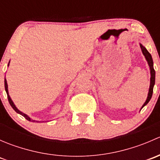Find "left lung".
<instances>
[{"label":"left lung","instance_id":"left-lung-1","mask_svg":"<svg viewBox=\"0 0 160 160\" xmlns=\"http://www.w3.org/2000/svg\"><path fill=\"white\" fill-rule=\"evenodd\" d=\"M140 47H141V49H142V51L143 55L145 56V57H146L148 63H149V66L150 67V72H151V78H150V87H149V93H148V98H147V99H146L145 104H143V106L142 107V108L145 105H146V104L149 103L150 99H151L152 96L153 87H154V85H155V76H156V72H155L154 68H153V61H152V58L151 54H150L149 52L147 51V49H146V48L142 46V45L140 44Z\"/></svg>","mask_w":160,"mask_h":160}]
</instances>
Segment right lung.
I'll list each match as a JSON object with an SVG mask.
<instances>
[{"instance_id":"1","label":"right lung","mask_w":160,"mask_h":160,"mask_svg":"<svg viewBox=\"0 0 160 160\" xmlns=\"http://www.w3.org/2000/svg\"><path fill=\"white\" fill-rule=\"evenodd\" d=\"M8 65H9V63H8ZM4 88H5L6 93H7V94H8V99L9 104H11V107H12V108L14 109V110L16 112H17V113H18V114H22V115L23 116V117H25V119H27V120H28V121H30V122H35V121H34V120H32V119H31L30 118L28 117V115H26V114H24V113L21 112V111H19L18 109L17 108L15 107V105H14V103H13V101H11V99L10 96H9V94H8V84H7V80H6V79H5V78H4Z\"/></svg>"}]
</instances>
